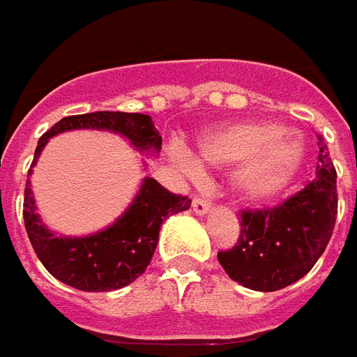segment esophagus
<instances>
[{"label": "esophagus", "instance_id": "obj_1", "mask_svg": "<svg viewBox=\"0 0 357 357\" xmlns=\"http://www.w3.org/2000/svg\"><path fill=\"white\" fill-rule=\"evenodd\" d=\"M192 208H194L195 213H208L209 209H211V204H209L206 197H202V195H195Z\"/></svg>", "mask_w": 357, "mask_h": 357}]
</instances>
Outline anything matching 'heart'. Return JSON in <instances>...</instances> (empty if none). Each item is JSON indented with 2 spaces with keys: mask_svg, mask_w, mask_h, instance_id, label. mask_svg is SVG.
Instances as JSON below:
<instances>
[{
  "mask_svg": "<svg viewBox=\"0 0 357 357\" xmlns=\"http://www.w3.org/2000/svg\"><path fill=\"white\" fill-rule=\"evenodd\" d=\"M197 153L211 165H236L234 190L252 204L270 202L286 190L303 160V142L270 121H241L204 133ZM178 162L194 167V160L178 149Z\"/></svg>",
  "mask_w": 357,
  "mask_h": 357,
  "instance_id": "obj_1",
  "label": "heart"
}]
</instances>
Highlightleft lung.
I'll list each match as a JSON object with an SVG mask.
<instances>
[{"instance_id":"left-lung-1","label":"left lung","mask_w":357,"mask_h":357,"mask_svg":"<svg viewBox=\"0 0 357 357\" xmlns=\"http://www.w3.org/2000/svg\"><path fill=\"white\" fill-rule=\"evenodd\" d=\"M316 174L300 192L273 208L241 209L240 238L218 252L225 273L256 291L291 286L316 266L337 218L335 167L318 135Z\"/></svg>"}]
</instances>
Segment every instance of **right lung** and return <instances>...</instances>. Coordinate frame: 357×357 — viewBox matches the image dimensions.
<instances>
[{"instance_id": "obj_1", "label": "right lung", "mask_w": 357, "mask_h": 357, "mask_svg": "<svg viewBox=\"0 0 357 357\" xmlns=\"http://www.w3.org/2000/svg\"><path fill=\"white\" fill-rule=\"evenodd\" d=\"M82 128L121 133L139 149L162 148V135L149 116L126 112H93L68 116L52 126L50 132L39 137L31 167L36 165L41 149L52 135ZM27 176H31V169ZM190 206L192 199L188 195L174 194L155 179L148 178L130 209L112 227L87 238H61L54 236L39 222L27 178L24 222L27 238L39 261L54 278L82 291H109L132 284L146 271L160 240L163 220L190 209Z\"/></svg>"}]
</instances>
